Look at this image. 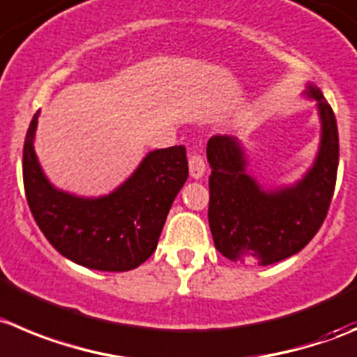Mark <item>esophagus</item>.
<instances>
[{"label": "esophagus", "mask_w": 357, "mask_h": 357, "mask_svg": "<svg viewBox=\"0 0 357 357\" xmlns=\"http://www.w3.org/2000/svg\"><path fill=\"white\" fill-rule=\"evenodd\" d=\"M189 173H191L192 178H202L203 173H205V159L199 152H191L189 155Z\"/></svg>", "instance_id": "esophagus-1"}]
</instances>
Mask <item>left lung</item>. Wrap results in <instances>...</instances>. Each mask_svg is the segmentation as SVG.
I'll use <instances>...</instances> for the list:
<instances>
[{"label": "left lung", "instance_id": "left-lung-1", "mask_svg": "<svg viewBox=\"0 0 357 357\" xmlns=\"http://www.w3.org/2000/svg\"><path fill=\"white\" fill-rule=\"evenodd\" d=\"M305 94L317 100L322 133L314 166L298 184L264 191L245 172V152L235 137L215 135L206 144L208 224L215 249L227 259L278 263L300 252L328 215L338 169L337 119L321 89L308 84Z\"/></svg>", "mask_w": 357, "mask_h": 357}]
</instances>
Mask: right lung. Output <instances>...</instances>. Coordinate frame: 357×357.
Returning <instances> with one entry per match:
<instances>
[{
    "mask_svg": "<svg viewBox=\"0 0 357 357\" xmlns=\"http://www.w3.org/2000/svg\"><path fill=\"white\" fill-rule=\"evenodd\" d=\"M38 112L33 115L22 152L24 191L36 224L54 249L91 270L128 271L158 247L172 203L188 181L184 145L145 155L137 172L114 192L79 198L57 191L36 159Z\"/></svg>",
    "mask_w": 357,
    "mask_h": 357,
    "instance_id": "obj_1",
    "label": "right lung"
}]
</instances>
